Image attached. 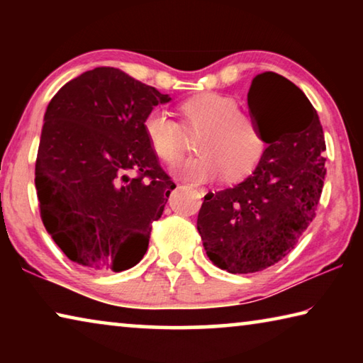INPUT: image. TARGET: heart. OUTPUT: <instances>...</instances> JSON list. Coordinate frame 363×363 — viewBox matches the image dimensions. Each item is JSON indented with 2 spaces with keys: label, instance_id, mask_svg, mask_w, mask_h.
Segmentation results:
<instances>
[{
  "label": "heart",
  "instance_id": "1",
  "mask_svg": "<svg viewBox=\"0 0 363 363\" xmlns=\"http://www.w3.org/2000/svg\"><path fill=\"white\" fill-rule=\"evenodd\" d=\"M189 128H205L196 140L201 155L177 163L174 173L190 182H205L225 174L227 179L250 173L264 152V139L253 118L240 112L238 104L218 93H205L181 104ZM144 134L153 153L173 163L184 147L182 128L163 108L145 115Z\"/></svg>",
  "mask_w": 363,
  "mask_h": 363
}]
</instances>
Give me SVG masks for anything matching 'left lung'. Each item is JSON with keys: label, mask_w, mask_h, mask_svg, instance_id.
<instances>
[{"label": "left lung", "mask_w": 363, "mask_h": 363, "mask_svg": "<svg viewBox=\"0 0 363 363\" xmlns=\"http://www.w3.org/2000/svg\"><path fill=\"white\" fill-rule=\"evenodd\" d=\"M248 107L267 144L240 184L208 192L199 229L213 264L253 274L285 257L315 218L325 169V138L306 94L274 72L256 75Z\"/></svg>", "instance_id": "left-lung-1"}]
</instances>
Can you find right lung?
I'll list each match as a JSON object with an SVG mask.
<instances>
[{"label": "right lung", "mask_w": 363, "mask_h": 363, "mask_svg": "<svg viewBox=\"0 0 363 363\" xmlns=\"http://www.w3.org/2000/svg\"><path fill=\"white\" fill-rule=\"evenodd\" d=\"M168 94L113 67L70 79L45 113L35 187L49 235L70 261L121 272L143 259L176 186L143 123ZM134 170L138 176L129 177Z\"/></svg>", "instance_id": "obj_1"}]
</instances>
